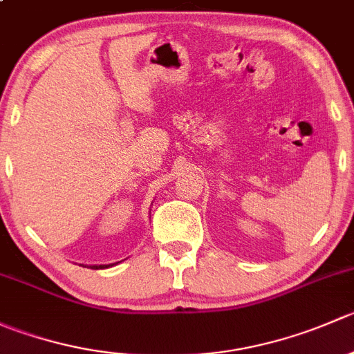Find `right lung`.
<instances>
[{"label":"right lung","instance_id":"right-lung-1","mask_svg":"<svg viewBox=\"0 0 354 354\" xmlns=\"http://www.w3.org/2000/svg\"><path fill=\"white\" fill-rule=\"evenodd\" d=\"M109 266H92L91 269H108Z\"/></svg>","mask_w":354,"mask_h":354}]
</instances>
